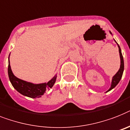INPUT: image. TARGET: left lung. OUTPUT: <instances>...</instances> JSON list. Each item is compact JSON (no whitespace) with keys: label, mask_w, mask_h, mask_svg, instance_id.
Instances as JSON below:
<instances>
[{"label":"left lung","mask_w":130,"mask_h":130,"mask_svg":"<svg viewBox=\"0 0 130 130\" xmlns=\"http://www.w3.org/2000/svg\"><path fill=\"white\" fill-rule=\"evenodd\" d=\"M110 33L111 34V32L110 31ZM114 41L116 42V40H114ZM117 43V42H116ZM118 44V46L119 48V53H120V69L118 71V72L112 78V80H111V87L110 88V89L108 90V91L106 92H109L111 90H112L113 88H114L116 86H117V84L120 82V81L121 78L122 77V75H123V72H124V58H123V56H122V50H121V48L120 47V46L118 45V44Z\"/></svg>","instance_id":"8db88e82"}]
</instances>
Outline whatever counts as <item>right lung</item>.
Wrapping results in <instances>:
<instances>
[{
  "instance_id": "obj_1",
  "label": "right lung",
  "mask_w": 130,
  "mask_h": 130,
  "mask_svg": "<svg viewBox=\"0 0 130 130\" xmlns=\"http://www.w3.org/2000/svg\"><path fill=\"white\" fill-rule=\"evenodd\" d=\"M8 74L10 81L14 89H16L17 91H18L20 94L27 97L32 98L41 97L47 90L52 88L55 83L56 77H57V76L55 75L47 83L42 84H33L19 79L15 76L12 72L10 65L9 58H8Z\"/></svg>"
}]
</instances>
